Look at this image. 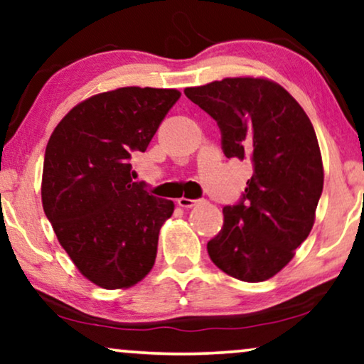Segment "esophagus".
<instances>
[{
  "label": "esophagus",
  "mask_w": 364,
  "mask_h": 364,
  "mask_svg": "<svg viewBox=\"0 0 364 364\" xmlns=\"http://www.w3.org/2000/svg\"><path fill=\"white\" fill-rule=\"evenodd\" d=\"M198 200H196V198H186V197H181V198H177V203L181 207H183V208H191V207H193L196 205Z\"/></svg>",
  "instance_id": "esophagus-1"
}]
</instances>
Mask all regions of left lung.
Returning a JSON list of instances; mask_svg holds the SVG:
<instances>
[{"label": "left lung", "mask_w": 364, "mask_h": 364, "mask_svg": "<svg viewBox=\"0 0 364 364\" xmlns=\"http://www.w3.org/2000/svg\"><path fill=\"white\" fill-rule=\"evenodd\" d=\"M183 92L217 122L225 157L248 159L253 168L240 200L223 207L208 255L233 278L265 282L291 260L315 222L323 164L313 124L267 79L225 77Z\"/></svg>", "instance_id": "left-lung-1"}]
</instances>
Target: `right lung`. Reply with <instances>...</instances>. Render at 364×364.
<instances>
[{"label": "right lung", "instance_id": "add662e5", "mask_svg": "<svg viewBox=\"0 0 364 364\" xmlns=\"http://www.w3.org/2000/svg\"><path fill=\"white\" fill-rule=\"evenodd\" d=\"M176 89L121 87L77 104L49 137L43 208L59 243L87 280L127 288L151 272L173 202L149 196L129 164L146 152L178 101Z\"/></svg>", "mask_w": 364, "mask_h": 364}]
</instances>
